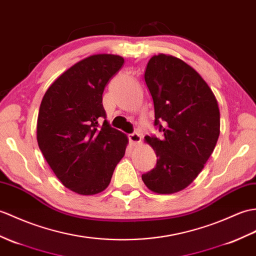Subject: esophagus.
Masks as SVG:
<instances>
[{
  "mask_svg": "<svg viewBox=\"0 0 256 256\" xmlns=\"http://www.w3.org/2000/svg\"><path fill=\"white\" fill-rule=\"evenodd\" d=\"M128 140H130V142L132 145H138V144H140V142L142 138H140V135L138 133L134 132L132 134H128Z\"/></svg>",
  "mask_w": 256,
  "mask_h": 256,
  "instance_id": "1",
  "label": "esophagus"
}]
</instances>
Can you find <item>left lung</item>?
Masks as SVG:
<instances>
[{"mask_svg": "<svg viewBox=\"0 0 256 256\" xmlns=\"http://www.w3.org/2000/svg\"><path fill=\"white\" fill-rule=\"evenodd\" d=\"M145 82L164 136H145L157 156L156 167L142 176L150 191L172 194L191 184L210 157L220 133L215 94L196 70L167 54L154 56Z\"/></svg>", "mask_w": 256, "mask_h": 256, "instance_id": "left-lung-1", "label": "left lung"}]
</instances>
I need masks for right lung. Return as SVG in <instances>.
<instances>
[{"mask_svg": "<svg viewBox=\"0 0 256 256\" xmlns=\"http://www.w3.org/2000/svg\"><path fill=\"white\" fill-rule=\"evenodd\" d=\"M124 58L94 54L77 62L48 88L39 109L37 140L65 188L80 195L102 192L126 154V135L104 120L102 94Z\"/></svg>", "mask_w": 256, "mask_h": 256, "instance_id": "obj_1", "label": "right lung"}]
</instances>
